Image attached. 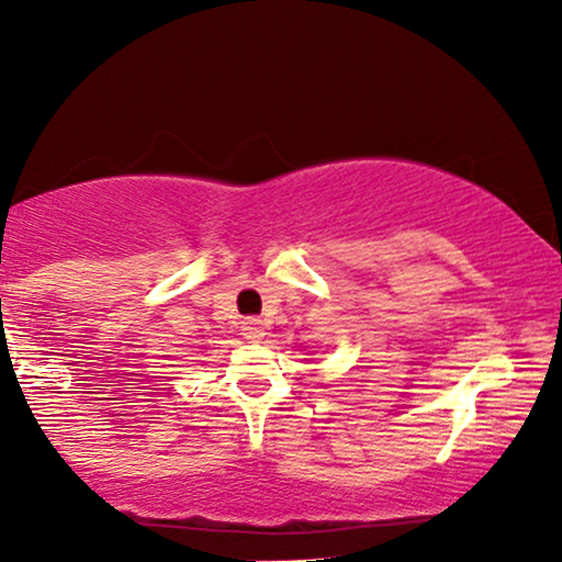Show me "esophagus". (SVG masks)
Returning a JSON list of instances; mask_svg holds the SVG:
<instances>
[{
  "instance_id": "34e87169",
  "label": "esophagus",
  "mask_w": 562,
  "mask_h": 562,
  "mask_svg": "<svg viewBox=\"0 0 562 562\" xmlns=\"http://www.w3.org/2000/svg\"><path fill=\"white\" fill-rule=\"evenodd\" d=\"M243 335L245 340L250 342H260L266 337V327H263V319H256V317H248L243 322Z\"/></svg>"
}]
</instances>
